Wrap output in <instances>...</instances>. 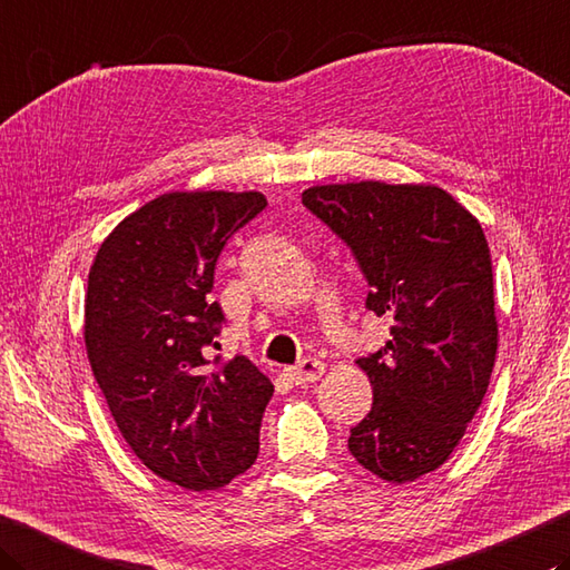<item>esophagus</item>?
Wrapping results in <instances>:
<instances>
[{"label":"esophagus","mask_w":570,"mask_h":570,"mask_svg":"<svg viewBox=\"0 0 570 570\" xmlns=\"http://www.w3.org/2000/svg\"><path fill=\"white\" fill-rule=\"evenodd\" d=\"M286 375H288V381L296 385L314 383L323 375V363L318 358H304L301 363L286 367Z\"/></svg>","instance_id":"34e87169"}]
</instances>
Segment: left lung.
<instances>
[{
    "label": "left lung",
    "mask_w": 570,
    "mask_h": 570,
    "mask_svg": "<svg viewBox=\"0 0 570 570\" xmlns=\"http://www.w3.org/2000/svg\"><path fill=\"white\" fill-rule=\"evenodd\" d=\"M301 203L353 252L371 286L365 308L393 318L383 348L358 358L373 407L348 450L385 482H415L460 444L492 377L494 278L482 225L432 185H321Z\"/></svg>",
    "instance_id": "8db88e82"
}]
</instances>
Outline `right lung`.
<instances>
[{"instance_id": "add662e5", "label": "right lung", "mask_w": 570, "mask_h": 570, "mask_svg": "<svg viewBox=\"0 0 570 570\" xmlns=\"http://www.w3.org/2000/svg\"><path fill=\"white\" fill-rule=\"evenodd\" d=\"M264 207L259 193L160 195L108 234L88 274L86 351L110 415L150 472L195 492L249 470L274 395L244 355L207 367L225 323L217 259Z\"/></svg>"}]
</instances>
